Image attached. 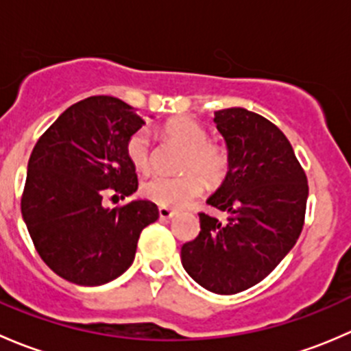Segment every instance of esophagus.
Wrapping results in <instances>:
<instances>
[{"label": "esophagus", "mask_w": 351, "mask_h": 351, "mask_svg": "<svg viewBox=\"0 0 351 351\" xmlns=\"http://www.w3.org/2000/svg\"><path fill=\"white\" fill-rule=\"evenodd\" d=\"M175 215H176V212L171 210V208L159 207V217H161V219H173Z\"/></svg>", "instance_id": "34e87169"}]
</instances>
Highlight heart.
<instances>
[{"instance_id":"b5f03b06","label":"heart","mask_w":351,"mask_h":351,"mask_svg":"<svg viewBox=\"0 0 351 351\" xmlns=\"http://www.w3.org/2000/svg\"><path fill=\"white\" fill-rule=\"evenodd\" d=\"M162 136L185 147L182 171L189 173L180 176L156 175L149 178L141 186V192L147 200L161 207L182 208L204 193L205 182L201 178L202 176L210 185L224 182L231 166L228 149L214 141H208V132L200 123L189 117H176L162 125ZM125 154L137 171H149L153 149L146 129L130 134L125 143Z\"/></svg>"}]
</instances>
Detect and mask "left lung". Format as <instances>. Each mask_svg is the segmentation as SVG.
Segmentation results:
<instances>
[{"label": "left lung", "instance_id": "8db88e82", "mask_svg": "<svg viewBox=\"0 0 351 351\" xmlns=\"http://www.w3.org/2000/svg\"><path fill=\"white\" fill-rule=\"evenodd\" d=\"M229 151V173L207 200L228 222L200 212V232L182 246L186 274L204 289L232 295L275 270L302 232L309 186L285 134L246 108L214 113Z\"/></svg>", "mask_w": 351, "mask_h": 351}]
</instances>
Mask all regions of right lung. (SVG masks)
Returning a JSON list of instances; mask_svg holds the SVG:
<instances>
[{"mask_svg":"<svg viewBox=\"0 0 351 351\" xmlns=\"http://www.w3.org/2000/svg\"><path fill=\"white\" fill-rule=\"evenodd\" d=\"M143 123L125 101L90 97L62 112L32 151L23 221L44 263L67 282L115 280L132 265L143 229L158 221L149 200L104 207L107 195L137 190L125 143Z\"/></svg>","mask_w":351,"mask_h":351,"instance_id":"add662e5","label":"right lung"}]
</instances>
